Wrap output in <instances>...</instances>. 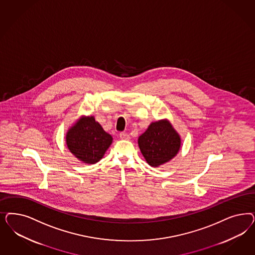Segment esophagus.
<instances>
[{
    "instance_id": "1",
    "label": "esophagus",
    "mask_w": 255,
    "mask_h": 255,
    "mask_svg": "<svg viewBox=\"0 0 255 255\" xmlns=\"http://www.w3.org/2000/svg\"><path fill=\"white\" fill-rule=\"evenodd\" d=\"M119 136H120V138H121L122 140H129V139H130L129 135H128V133H126V132H121V133L119 134Z\"/></svg>"
}]
</instances>
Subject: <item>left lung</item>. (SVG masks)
<instances>
[{
  "instance_id": "left-lung-1",
  "label": "left lung",
  "mask_w": 255,
  "mask_h": 255,
  "mask_svg": "<svg viewBox=\"0 0 255 255\" xmlns=\"http://www.w3.org/2000/svg\"><path fill=\"white\" fill-rule=\"evenodd\" d=\"M140 152L146 162L158 167L176 156L181 147V138L168 120L150 124L138 139Z\"/></svg>"
}]
</instances>
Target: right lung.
Instances as JSON below:
<instances>
[{"label":"right lung","mask_w":255,"mask_h":255,"mask_svg":"<svg viewBox=\"0 0 255 255\" xmlns=\"http://www.w3.org/2000/svg\"><path fill=\"white\" fill-rule=\"evenodd\" d=\"M66 145L78 159L95 164L103 157L113 142V137L95 120L82 116L66 132Z\"/></svg>","instance_id":"1"}]
</instances>
